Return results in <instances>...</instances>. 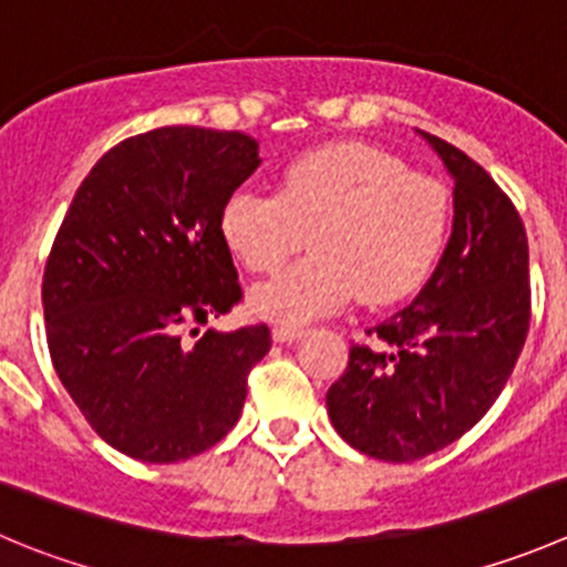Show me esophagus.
Listing matches in <instances>:
<instances>
[{
  "label": "esophagus",
  "mask_w": 567,
  "mask_h": 567,
  "mask_svg": "<svg viewBox=\"0 0 567 567\" xmlns=\"http://www.w3.org/2000/svg\"><path fill=\"white\" fill-rule=\"evenodd\" d=\"M301 334H305V327H296V323H277L274 327V340L277 343H293Z\"/></svg>",
  "instance_id": "esophagus-1"
}]
</instances>
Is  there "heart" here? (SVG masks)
<instances>
[{
    "label": "heart",
    "mask_w": 567,
    "mask_h": 567,
    "mask_svg": "<svg viewBox=\"0 0 567 567\" xmlns=\"http://www.w3.org/2000/svg\"><path fill=\"white\" fill-rule=\"evenodd\" d=\"M452 224L441 179L406 172L390 152L332 144L282 168L277 194L235 190L221 238L255 274H271L310 240L312 255L251 290V310L282 323L362 305H390L421 288Z\"/></svg>",
    "instance_id": "b5f03b06"
}]
</instances>
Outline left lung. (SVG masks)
<instances>
[{"label": "left lung", "mask_w": 567, "mask_h": 567, "mask_svg": "<svg viewBox=\"0 0 567 567\" xmlns=\"http://www.w3.org/2000/svg\"><path fill=\"white\" fill-rule=\"evenodd\" d=\"M454 177V227L421 293L365 329L329 388L332 426L384 463L449 446L507 384L532 318L529 244L513 199L443 137L421 132Z\"/></svg>", "instance_id": "1"}]
</instances>
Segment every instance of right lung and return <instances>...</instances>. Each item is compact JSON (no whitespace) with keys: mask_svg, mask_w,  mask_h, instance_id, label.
I'll return each instance as SVG.
<instances>
[{"mask_svg":"<svg viewBox=\"0 0 567 567\" xmlns=\"http://www.w3.org/2000/svg\"><path fill=\"white\" fill-rule=\"evenodd\" d=\"M260 163L244 132L126 137L82 179L54 235L41 290L52 365L126 457L179 463L238 423L271 329L199 327L244 299L221 207Z\"/></svg>","mask_w":567,"mask_h":567,"instance_id":"right-lung-1","label":"right lung"}]
</instances>
